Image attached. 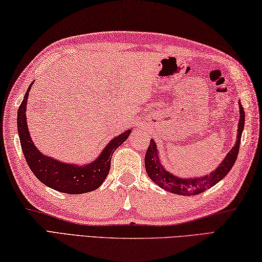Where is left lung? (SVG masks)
Wrapping results in <instances>:
<instances>
[{"label": "left lung", "mask_w": 262, "mask_h": 262, "mask_svg": "<svg viewBox=\"0 0 262 262\" xmlns=\"http://www.w3.org/2000/svg\"><path fill=\"white\" fill-rule=\"evenodd\" d=\"M238 108H240V119H238L237 125L236 143L231 148V151L226 154L225 159L222 161L219 168H216V170L211 171L209 174H206L204 177H176L166 171L164 166L161 164L157 144H155L154 140H151L145 154V169L151 180L154 183H157L159 187L164 189L165 191L180 194V196H194V194L206 191L210 187L215 186L217 182H220L233 168L237 158L238 148H240L246 116H244V110L240 101H238Z\"/></svg>", "instance_id": "left-lung-1"}]
</instances>
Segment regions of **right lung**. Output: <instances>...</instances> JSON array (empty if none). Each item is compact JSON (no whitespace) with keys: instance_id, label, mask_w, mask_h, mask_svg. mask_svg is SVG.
<instances>
[{"instance_id":"obj_1","label":"right lung","mask_w":262,"mask_h":262,"mask_svg":"<svg viewBox=\"0 0 262 262\" xmlns=\"http://www.w3.org/2000/svg\"><path fill=\"white\" fill-rule=\"evenodd\" d=\"M31 89L28 88L18 109V134L25 159L33 174L43 185L59 192L77 194L93 191L102 185L110 170L111 157L114 152L129 136L132 129L113 138L103 148L101 154L91 163L84 165L59 162L53 158L43 155L33 144L27 125V99Z\"/></svg>"}]
</instances>
